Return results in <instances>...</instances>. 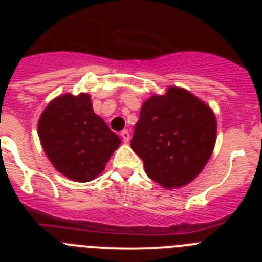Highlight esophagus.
Here are the masks:
<instances>
[{
    "label": "esophagus",
    "instance_id": "esophagus-1",
    "mask_svg": "<svg viewBox=\"0 0 262 262\" xmlns=\"http://www.w3.org/2000/svg\"><path fill=\"white\" fill-rule=\"evenodd\" d=\"M120 136H122V139H123L124 143H128L129 142L128 129H123V131H120Z\"/></svg>",
    "mask_w": 262,
    "mask_h": 262
}]
</instances>
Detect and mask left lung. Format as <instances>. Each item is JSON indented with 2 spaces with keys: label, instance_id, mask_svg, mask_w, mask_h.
Returning <instances> with one entry per match:
<instances>
[{
  "label": "left lung",
  "instance_id": "1",
  "mask_svg": "<svg viewBox=\"0 0 262 262\" xmlns=\"http://www.w3.org/2000/svg\"><path fill=\"white\" fill-rule=\"evenodd\" d=\"M216 140V120L207 105L180 88L147 99L131 139L145 173L166 189L200 174Z\"/></svg>",
  "mask_w": 262,
  "mask_h": 262
}]
</instances>
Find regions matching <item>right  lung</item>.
I'll use <instances>...</instances> for the list:
<instances>
[{
    "instance_id": "obj_1",
    "label": "right lung",
    "mask_w": 262,
    "mask_h": 262,
    "mask_svg": "<svg viewBox=\"0 0 262 262\" xmlns=\"http://www.w3.org/2000/svg\"><path fill=\"white\" fill-rule=\"evenodd\" d=\"M41 145L53 166L71 180L92 181L102 172L120 139L94 114L90 97H57L38 124Z\"/></svg>"
}]
</instances>
